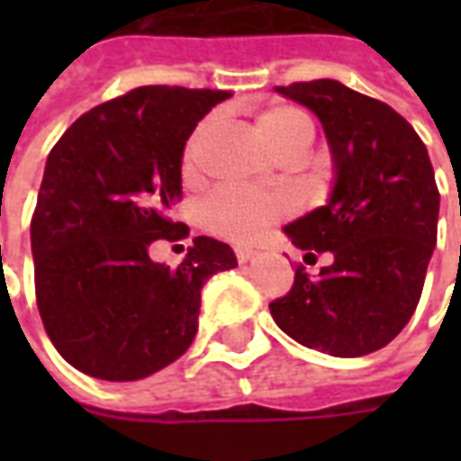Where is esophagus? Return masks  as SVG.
Listing matches in <instances>:
<instances>
[{
    "label": "esophagus",
    "instance_id": "obj_1",
    "mask_svg": "<svg viewBox=\"0 0 461 461\" xmlns=\"http://www.w3.org/2000/svg\"><path fill=\"white\" fill-rule=\"evenodd\" d=\"M234 257H237L240 264H247L254 257V249H249V247H234Z\"/></svg>",
    "mask_w": 461,
    "mask_h": 461
}]
</instances>
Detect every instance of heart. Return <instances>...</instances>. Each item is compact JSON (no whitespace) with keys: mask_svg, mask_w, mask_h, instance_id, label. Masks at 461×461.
I'll list each match as a JSON object with an SVG mask.
<instances>
[{"mask_svg":"<svg viewBox=\"0 0 461 461\" xmlns=\"http://www.w3.org/2000/svg\"><path fill=\"white\" fill-rule=\"evenodd\" d=\"M313 131L311 118L299 108L279 105L259 118V132L264 140L276 150L281 142L289 140L299 131ZM291 202L279 192H261L240 185H221L204 194L197 204V220L207 231L230 241L259 240L271 224L286 217Z\"/></svg>","mask_w":461,"mask_h":461,"instance_id":"b5f03b06","label":"heart"}]
</instances>
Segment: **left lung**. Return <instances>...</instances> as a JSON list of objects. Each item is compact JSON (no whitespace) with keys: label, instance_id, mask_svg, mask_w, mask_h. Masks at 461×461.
<instances>
[{"label":"left lung","instance_id":"obj_1","mask_svg":"<svg viewBox=\"0 0 461 461\" xmlns=\"http://www.w3.org/2000/svg\"><path fill=\"white\" fill-rule=\"evenodd\" d=\"M276 94L319 115L336 185L329 204L284 227L306 259L330 251L333 261L319 279L299 267L271 316L301 346L367 356L405 329L422 296L439 214L432 162L402 115L339 81L276 86Z\"/></svg>","mask_w":461,"mask_h":461}]
</instances>
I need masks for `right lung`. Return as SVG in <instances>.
Here are the masks:
<instances>
[{
    "label": "right lung",
    "mask_w": 461,
    "mask_h": 461,
    "mask_svg": "<svg viewBox=\"0 0 461 461\" xmlns=\"http://www.w3.org/2000/svg\"><path fill=\"white\" fill-rule=\"evenodd\" d=\"M230 91L140 86L84 113L59 138L32 217L36 306L56 350L101 380H140L175 363L197 333L204 281L234 269L230 244L194 237L177 269L155 240L190 230L167 212L182 197V152Z\"/></svg>",
    "instance_id": "add662e5"
}]
</instances>
